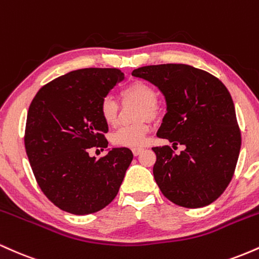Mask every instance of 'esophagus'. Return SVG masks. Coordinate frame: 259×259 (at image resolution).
<instances>
[{"label": "esophagus", "instance_id": "34e87169", "mask_svg": "<svg viewBox=\"0 0 259 259\" xmlns=\"http://www.w3.org/2000/svg\"><path fill=\"white\" fill-rule=\"evenodd\" d=\"M142 151H144V148H141V147H135V148H133L134 156H139V154L141 153Z\"/></svg>", "mask_w": 259, "mask_h": 259}]
</instances>
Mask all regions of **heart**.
Masks as SVG:
<instances>
[{"instance_id":"heart-1","label":"heart","mask_w":259,"mask_h":259,"mask_svg":"<svg viewBox=\"0 0 259 259\" xmlns=\"http://www.w3.org/2000/svg\"><path fill=\"white\" fill-rule=\"evenodd\" d=\"M126 101L139 103L136 120H141L133 125L121 126L111 135L113 145L119 147H139L146 142L151 130L148 119H157L162 108L157 101V91L152 85L144 80H135L126 85L120 92ZM119 105L112 96H105L100 102V115L107 125L113 126L118 123Z\"/></svg>"}]
</instances>
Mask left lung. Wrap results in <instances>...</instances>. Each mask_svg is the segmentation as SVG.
<instances>
[{
	"label": "left lung",
	"mask_w": 259,
	"mask_h": 259,
	"mask_svg": "<svg viewBox=\"0 0 259 259\" xmlns=\"http://www.w3.org/2000/svg\"><path fill=\"white\" fill-rule=\"evenodd\" d=\"M133 75L159 89L167 102L157 136L184 145L152 147L153 175L162 194L178 206L200 208L225 191L234 177L241 132L230 92L214 75L187 64L146 65Z\"/></svg>",
	"instance_id": "obj_1"
}]
</instances>
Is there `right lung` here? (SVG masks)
<instances>
[{
	"mask_svg": "<svg viewBox=\"0 0 259 259\" xmlns=\"http://www.w3.org/2000/svg\"><path fill=\"white\" fill-rule=\"evenodd\" d=\"M123 79L124 73L115 68L73 70L44 85L31 101L26 154L45 196L64 212H99L119 191L132 151L112 148L99 159L89 151L108 146L100 102Z\"/></svg>",
	"mask_w": 259,
	"mask_h": 259,
	"instance_id": "right-lung-1",
	"label": "right lung"
}]
</instances>
